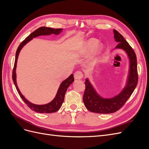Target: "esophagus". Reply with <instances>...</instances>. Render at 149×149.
<instances>
[{"label":"esophagus","instance_id":"esophagus-1","mask_svg":"<svg viewBox=\"0 0 149 149\" xmlns=\"http://www.w3.org/2000/svg\"><path fill=\"white\" fill-rule=\"evenodd\" d=\"M74 78L76 80H79V79H81L83 74L82 73V72H81L80 71H76L74 73Z\"/></svg>","mask_w":149,"mask_h":149}]
</instances>
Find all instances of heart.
I'll return each mask as SVG.
<instances>
[{"label": "heart", "instance_id": "1", "mask_svg": "<svg viewBox=\"0 0 149 149\" xmlns=\"http://www.w3.org/2000/svg\"><path fill=\"white\" fill-rule=\"evenodd\" d=\"M102 44L101 43H97V40L95 38H89L84 43L82 52L86 54L89 53L93 49L91 54V59L94 60L99 55L102 49Z\"/></svg>", "mask_w": 149, "mask_h": 149}]
</instances>
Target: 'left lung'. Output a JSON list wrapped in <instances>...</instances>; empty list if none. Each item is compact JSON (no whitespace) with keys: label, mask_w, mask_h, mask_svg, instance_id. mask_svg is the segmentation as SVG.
Listing matches in <instances>:
<instances>
[{"label":"left lung","mask_w":149,"mask_h":149,"mask_svg":"<svg viewBox=\"0 0 149 149\" xmlns=\"http://www.w3.org/2000/svg\"><path fill=\"white\" fill-rule=\"evenodd\" d=\"M114 38L118 45L114 49L124 50L129 58V71L125 85L121 91L112 97H104L98 94L88 78L86 79L83 95L85 107L89 111L99 114H111L119 110L131 96L138 81L137 57L129 43L116 30H113Z\"/></svg>","instance_id":"obj_1"}]
</instances>
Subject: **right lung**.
<instances>
[{
    "label": "right lung",
    "instance_id": "obj_1",
    "mask_svg": "<svg viewBox=\"0 0 149 149\" xmlns=\"http://www.w3.org/2000/svg\"><path fill=\"white\" fill-rule=\"evenodd\" d=\"M63 30V29H55L49 27H45V26L40 27L38 29L35 30L33 32L31 33L29 37H26L25 40H24V41L20 44V45L18 47L16 52L15 63L12 72V79L13 83H14L18 93H19L20 97L22 99V100L25 102L26 104L27 105L31 110L35 112H39V113H52V112H55L60 109L63 102L64 101L65 95L67 91L68 88L70 84H71L74 81L73 74H71L68 78L65 79L61 83L59 88L58 89V91L55 98H54L51 102L45 104H35L31 103L26 100L23 94L21 93L19 88H18L16 80V68L18 57H19L20 52L21 51L22 48H23L26 43L31 41L33 38L42 35H50L52 34H55L56 35H58L60 34L61 32H62Z\"/></svg>",
    "mask_w": 149,
    "mask_h": 149
}]
</instances>
